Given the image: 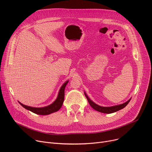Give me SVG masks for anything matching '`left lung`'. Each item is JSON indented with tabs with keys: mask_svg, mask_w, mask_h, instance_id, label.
Segmentation results:
<instances>
[{
	"mask_svg": "<svg viewBox=\"0 0 152 152\" xmlns=\"http://www.w3.org/2000/svg\"><path fill=\"white\" fill-rule=\"evenodd\" d=\"M85 96L87 99V101H88L89 103L90 104V105L91 106L92 108H93L95 110L98 111L99 112L101 113H107V114H110V113H112L114 112H116V111L120 110L123 108H124L127 104H128L129 102H130L131 99H130L129 100H127L126 102L123 103V104H120L118 105H116V106H112V107H101L99 106L98 105H97L96 103H95L94 102H93L89 97L87 96V94L84 92Z\"/></svg>",
	"mask_w": 152,
	"mask_h": 152,
	"instance_id": "1",
	"label": "left lung"
}]
</instances>
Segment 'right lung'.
Instances as JSON below:
<instances>
[{
  "label": "right lung",
  "mask_w": 152,
  "mask_h": 152,
  "mask_svg": "<svg viewBox=\"0 0 152 152\" xmlns=\"http://www.w3.org/2000/svg\"><path fill=\"white\" fill-rule=\"evenodd\" d=\"M68 83V81H67L63 84V86L61 87V88L60 89L57 99L55 100V102L53 103H52L51 105L49 106L42 107V108H35V107H31L22 104V103H21L20 102H18L23 107L37 115H47L51 114L53 112H56V111H57L60 109V108L63 105V103L64 101V97H65V89Z\"/></svg>",
  "instance_id": "1"
}]
</instances>
